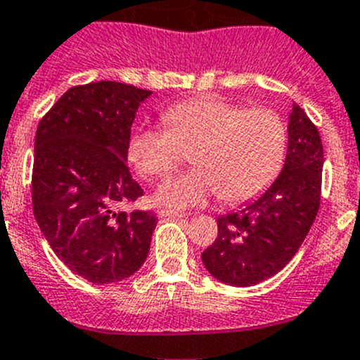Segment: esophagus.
Here are the masks:
<instances>
[{"instance_id": "34e87169", "label": "esophagus", "mask_w": 360, "mask_h": 360, "mask_svg": "<svg viewBox=\"0 0 360 360\" xmlns=\"http://www.w3.org/2000/svg\"><path fill=\"white\" fill-rule=\"evenodd\" d=\"M160 217H172V219H181V217H184L183 212H176V210H165L162 209L158 212Z\"/></svg>"}]
</instances>
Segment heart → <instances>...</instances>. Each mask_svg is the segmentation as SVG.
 Here are the masks:
<instances>
[{"label": "heart", "mask_w": 360, "mask_h": 360, "mask_svg": "<svg viewBox=\"0 0 360 360\" xmlns=\"http://www.w3.org/2000/svg\"><path fill=\"white\" fill-rule=\"evenodd\" d=\"M162 127L130 136L129 160L144 177L169 176L193 148L190 172L167 181L155 198L170 209L203 205L212 197L238 203L263 193L284 163L288 132L270 108H245L223 97H197L167 108Z\"/></svg>", "instance_id": "1"}]
</instances>
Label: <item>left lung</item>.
<instances>
[{
  "instance_id": "obj_1",
  "label": "left lung",
  "mask_w": 360,
  "mask_h": 360,
  "mask_svg": "<svg viewBox=\"0 0 360 360\" xmlns=\"http://www.w3.org/2000/svg\"><path fill=\"white\" fill-rule=\"evenodd\" d=\"M322 165L324 150L317 127L292 103L281 174L240 210L217 217L216 242L202 252L207 271L235 288H250L278 274L317 216Z\"/></svg>"
}]
</instances>
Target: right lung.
<instances>
[{"label":"right lung","instance_id":"add662e5","mask_svg":"<svg viewBox=\"0 0 360 360\" xmlns=\"http://www.w3.org/2000/svg\"><path fill=\"white\" fill-rule=\"evenodd\" d=\"M151 90L118 82L72 86L39 122L32 210L60 261L94 284H112L146 261L153 212H118L143 188L127 167L130 127Z\"/></svg>","mask_w":360,"mask_h":360}]
</instances>
